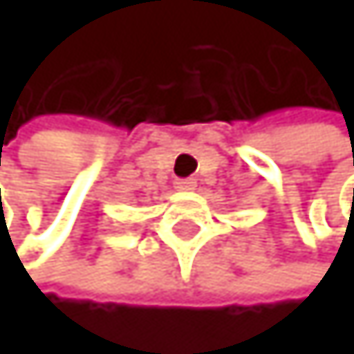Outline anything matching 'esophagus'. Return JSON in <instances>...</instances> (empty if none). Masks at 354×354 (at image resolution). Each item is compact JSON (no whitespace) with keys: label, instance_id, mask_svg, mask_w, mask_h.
<instances>
[{"label":"esophagus","instance_id":"34e87169","mask_svg":"<svg viewBox=\"0 0 354 354\" xmlns=\"http://www.w3.org/2000/svg\"><path fill=\"white\" fill-rule=\"evenodd\" d=\"M174 185H176V189H180V191H193V189H195V180H193V178H183V180H176Z\"/></svg>","mask_w":354,"mask_h":354}]
</instances>
